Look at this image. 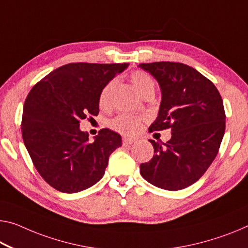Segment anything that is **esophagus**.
<instances>
[{
    "label": "esophagus",
    "mask_w": 248,
    "mask_h": 248,
    "mask_svg": "<svg viewBox=\"0 0 248 248\" xmlns=\"http://www.w3.org/2000/svg\"><path fill=\"white\" fill-rule=\"evenodd\" d=\"M133 143H135V140L128 139V137H123V145H132Z\"/></svg>",
    "instance_id": "34e87169"
}]
</instances>
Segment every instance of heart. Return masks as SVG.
I'll list each match as a JSON object with an SVG mask.
<instances>
[{"instance_id": "obj_1", "label": "heart", "mask_w": 248, "mask_h": 248, "mask_svg": "<svg viewBox=\"0 0 248 248\" xmlns=\"http://www.w3.org/2000/svg\"><path fill=\"white\" fill-rule=\"evenodd\" d=\"M131 82L140 95L146 93L147 91L154 90V81L150 75L144 73L142 71H135L131 74ZM114 85V82H109L108 85L104 86L100 94V106L106 108L109 104V96ZM142 124V117L133 115V114L123 113L117 115L115 119L109 122V126L114 131L121 133L123 135H133L139 131Z\"/></svg>"}]
</instances>
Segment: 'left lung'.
Wrapping results in <instances>:
<instances>
[{"label": "left lung", "instance_id": "obj_1", "mask_svg": "<svg viewBox=\"0 0 248 248\" xmlns=\"http://www.w3.org/2000/svg\"><path fill=\"white\" fill-rule=\"evenodd\" d=\"M162 93L158 115L148 131L170 128L169 142H155L154 156L140 165L144 180L156 187L178 190L194 184L214 161L224 133L225 111L215 85L182 63H142Z\"/></svg>", "mask_w": 248, "mask_h": 248}]
</instances>
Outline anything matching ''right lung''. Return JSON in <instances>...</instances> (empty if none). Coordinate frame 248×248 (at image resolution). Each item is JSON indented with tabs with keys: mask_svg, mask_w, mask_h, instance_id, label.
<instances>
[{
	"mask_svg": "<svg viewBox=\"0 0 248 248\" xmlns=\"http://www.w3.org/2000/svg\"><path fill=\"white\" fill-rule=\"evenodd\" d=\"M127 63H70L33 86L24 103L22 136L43 180L62 193H78L101 180L122 137L103 128L93 142L79 121L96 116L105 85Z\"/></svg>",
	"mask_w": 248,
	"mask_h": 248,
	"instance_id": "obj_1",
	"label": "right lung"
}]
</instances>
